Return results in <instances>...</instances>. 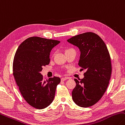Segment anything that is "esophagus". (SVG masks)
Segmentation results:
<instances>
[{
	"mask_svg": "<svg viewBox=\"0 0 125 125\" xmlns=\"http://www.w3.org/2000/svg\"><path fill=\"white\" fill-rule=\"evenodd\" d=\"M69 78H68V77H63V78H61V80L62 81H64L65 80H67V79H68Z\"/></svg>",
	"mask_w": 125,
	"mask_h": 125,
	"instance_id": "obj_1",
	"label": "esophagus"
}]
</instances>
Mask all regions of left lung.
Returning <instances> with one entry per match:
<instances>
[{"instance_id":"obj_1","label":"left lung","mask_w":125,"mask_h":125,"mask_svg":"<svg viewBox=\"0 0 125 125\" xmlns=\"http://www.w3.org/2000/svg\"><path fill=\"white\" fill-rule=\"evenodd\" d=\"M67 42L80 50L78 64L86 70L81 80L74 79L73 100L78 106L87 108L98 102L108 87L112 70L109 53L103 40L92 32L75 35Z\"/></svg>"}]
</instances>
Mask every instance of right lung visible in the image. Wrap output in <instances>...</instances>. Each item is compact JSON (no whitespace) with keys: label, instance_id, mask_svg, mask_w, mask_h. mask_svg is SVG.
I'll return each mask as SVG.
<instances>
[{"label":"right lung","instance_id":"add662e5","mask_svg":"<svg viewBox=\"0 0 125 125\" xmlns=\"http://www.w3.org/2000/svg\"><path fill=\"white\" fill-rule=\"evenodd\" d=\"M60 41L38 37L22 42L16 52L13 62V75L20 91L27 103L42 109L53 102L59 77L43 80L42 67L50 63V54Z\"/></svg>","mask_w":125,"mask_h":125}]
</instances>
